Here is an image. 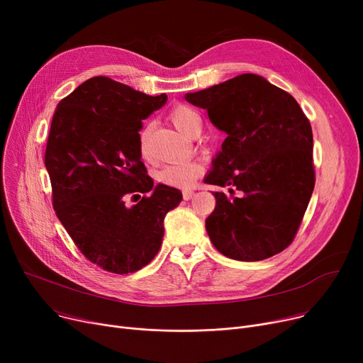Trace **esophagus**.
<instances>
[{"instance_id":"esophagus-1","label":"esophagus","mask_w":363,"mask_h":363,"mask_svg":"<svg viewBox=\"0 0 363 363\" xmlns=\"http://www.w3.org/2000/svg\"><path fill=\"white\" fill-rule=\"evenodd\" d=\"M182 196H184V200H189V199H193L194 191H193V189H184Z\"/></svg>"}]
</instances>
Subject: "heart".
I'll use <instances>...</instances> for the list:
<instances>
[{
	"label": "heart",
	"mask_w": 363,
	"mask_h": 363,
	"mask_svg": "<svg viewBox=\"0 0 363 363\" xmlns=\"http://www.w3.org/2000/svg\"><path fill=\"white\" fill-rule=\"evenodd\" d=\"M170 121L177 126V129L186 137L194 135L196 132H200V128H201V119L197 114V111L184 104L174 107V110L170 111ZM147 140H148L147 130H143L140 133V155L143 159L150 157ZM201 172H203V167L197 162L170 163L163 166L157 172V181L170 186L191 188L196 179L201 175Z\"/></svg>",
	"instance_id": "obj_1"
}]
</instances>
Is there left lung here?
<instances>
[{
    "label": "left lung",
    "mask_w": 363,
    "mask_h": 363,
    "mask_svg": "<svg viewBox=\"0 0 363 363\" xmlns=\"http://www.w3.org/2000/svg\"><path fill=\"white\" fill-rule=\"evenodd\" d=\"M226 133L206 184L216 207L206 230L223 256L257 262L293 242L315 186L312 126L289 92L244 73L185 94ZM238 194L235 195V193Z\"/></svg>",
    "instance_id": "8db88e82"
}]
</instances>
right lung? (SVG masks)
<instances>
[{
  "instance_id": "right-lung-1",
  "label": "right lung",
  "mask_w": 363,
  "mask_h": 363,
  "mask_svg": "<svg viewBox=\"0 0 363 363\" xmlns=\"http://www.w3.org/2000/svg\"><path fill=\"white\" fill-rule=\"evenodd\" d=\"M166 94L95 76L55 108L45 150L52 207L67 234L94 264L111 274L137 272L160 250L164 216L182 194L155 186L140 155L143 121ZM139 203L128 208V196Z\"/></svg>"
}]
</instances>
